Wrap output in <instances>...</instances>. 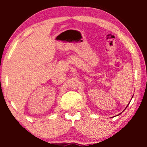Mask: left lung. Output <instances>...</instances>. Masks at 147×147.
I'll list each match as a JSON object with an SVG mask.
<instances>
[{
  "label": "left lung",
  "instance_id": "1",
  "mask_svg": "<svg viewBox=\"0 0 147 147\" xmlns=\"http://www.w3.org/2000/svg\"><path fill=\"white\" fill-rule=\"evenodd\" d=\"M133 97H132V98H133ZM129 103H130V102H129ZM129 104H128V105H127V106H129ZM127 106H126V108H125V109H126V108H127ZM125 109H124V110H125ZM121 113H119V115H120V114H121Z\"/></svg>",
  "mask_w": 147,
  "mask_h": 147
}]
</instances>
